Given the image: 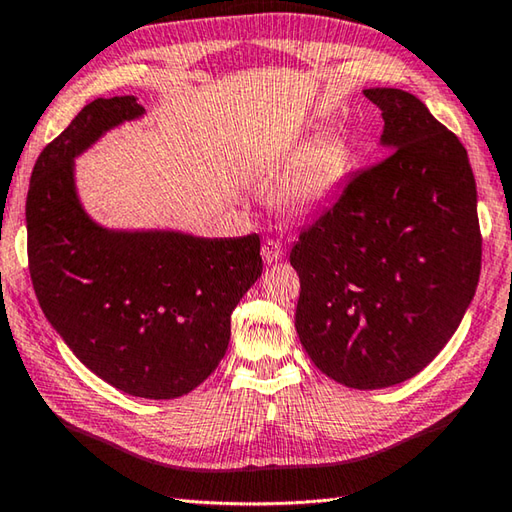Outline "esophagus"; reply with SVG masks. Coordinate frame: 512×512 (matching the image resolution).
Listing matches in <instances>:
<instances>
[{
	"label": "esophagus",
	"instance_id": "esophagus-1",
	"mask_svg": "<svg viewBox=\"0 0 512 512\" xmlns=\"http://www.w3.org/2000/svg\"><path fill=\"white\" fill-rule=\"evenodd\" d=\"M282 246H280V241H275V239H266L264 244H262V257H264V262L266 264H275V262H280L282 259Z\"/></svg>",
	"mask_w": 512,
	"mask_h": 512
}]
</instances>
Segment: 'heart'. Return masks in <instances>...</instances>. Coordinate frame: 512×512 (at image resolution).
<instances>
[{
    "label": "heart",
    "mask_w": 512,
    "mask_h": 512,
    "mask_svg": "<svg viewBox=\"0 0 512 512\" xmlns=\"http://www.w3.org/2000/svg\"><path fill=\"white\" fill-rule=\"evenodd\" d=\"M287 155L280 162H289ZM352 169V149L343 135H325L311 142L284 176L277 198L291 214L305 216L334 198Z\"/></svg>",
    "instance_id": "obj_1"
}]
</instances>
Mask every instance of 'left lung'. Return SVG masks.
<instances>
[{
	"label": "left lung",
	"mask_w": 512,
	"mask_h": 512,
	"mask_svg": "<svg viewBox=\"0 0 512 512\" xmlns=\"http://www.w3.org/2000/svg\"><path fill=\"white\" fill-rule=\"evenodd\" d=\"M393 153L300 232L296 329L348 388L402 384L452 339L481 273L476 183L461 140L413 94L370 88Z\"/></svg>",
	"instance_id": "8db88e82"
}]
</instances>
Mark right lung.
<instances>
[{
  "instance_id": "add662e5",
  "label": "right lung",
  "mask_w": 512,
  "mask_h": 512,
  "mask_svg": "<svg viewBox=\"0 0 512 512\" xmlns=\"http://www.w3.org/2000/svg\"><path fill=\"white\" fill-rule=\"evenodd\" d=\"M142 115L135 97L94 99L42 149L27 194L29 273L51 327L85 368L128 395L173 400L219 366L262 257L257 235L121 232L90 219L74 158Z\"/></svg>"
}]
</instances>
